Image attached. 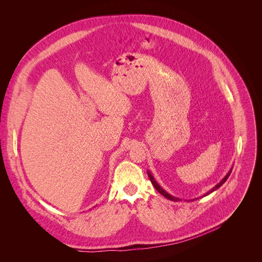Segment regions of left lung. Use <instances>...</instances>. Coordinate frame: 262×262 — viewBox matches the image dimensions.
Returning <instances> with one entry per match:
<instances>
[{
  "mask_svg": "<svg viewBox=\"0 0 262 262\" xmlns=\"http://www.w3.org/2000/svg\"><path fill=\"white\" fill-rule=\"evenodd\" d=\"M231 171H232V170H229V172H228V173H227V175H226V176L224 177V179H223V180H222V181L220 182V184H217V185H216L215 187H214V188H213L212 190H210V191H209L208 193H205V194H204L203 196H205V195H208V194H210L211 192H213V191H214V190H216L217 188H220V187H221L222 185H223V184H224V182H225V181L227 180L228 176H229V175H231ZM147 175H148V177H149V180H150V182H152V184H153V186L155 187V189H156V190H157V191H158V192H160L161 194H163V195H164L165 198H167V199H169V200H171V201H179V200H180V199H178V198H176V196H172V195L168 194L167 192H166V191H165V190H164L163 188H161V186H160V185H158V184H157V182H156V181L154 180L153 176H152V175H150V173H149V171H147Z\"/></svg>",
  "mask_w": 262,
  "mask_h": 262,
  "instance_id": "8db88e82",
  "label": "left lung"
}]
</instances>
